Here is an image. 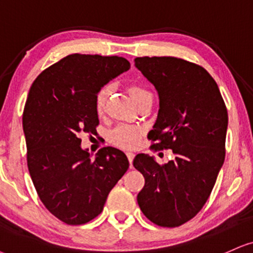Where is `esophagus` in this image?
<instances>
[{
  "label": "esophagus",
  "instance_id": "1",
  "mask_svg": "<svg viewBox=\"0 0 253 253\" xmlns=\"http://www.w3.org/2000/svg\"><path fill=\"white\" fill-rule=\"evenodd\" d=\"M126 157H127V160H129L130 164H132V161H133V157H135V154H133V152H131V151H127L126 152Z\"/></svg>",
  "mask_w": 253,
  "mask_h": 253
}]
</instances>
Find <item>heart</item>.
Here are the masks:
<instances>
[{
	"label": "heart",
	"mask_w": 253,
	"mask_h": 253,
	"mask_svg": "<svg viewBox=\"0 0 253 253\" xmlns=\"http://www.w3.org/2000/svg\"><path fill=\"white\" fill-rule=\"evenodd\" d=\"M110 91H111L110 85H105L98 90L95 97L96 111L97 112L103 111L109 95H110ZM129 93L135 102L143 97H145V96L151 95L148 90L138 85L130 86ZM141 135H142L141 127L132 126H120L115 127V129L110 132V135H109V139H110L112 144L120 146V148L130 149V148H133V146L138 143V139L139 137H141Z\"/></svg>",
	"instance_id": "b5f03b06"
}]
</instances>
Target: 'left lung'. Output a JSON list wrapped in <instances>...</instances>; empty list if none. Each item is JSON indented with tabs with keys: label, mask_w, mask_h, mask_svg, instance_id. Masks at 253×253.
I'll return each instance as SVG.
<instances>
[{
	"label": "left lung",
	"mask_w": 253,
	"mask_h": 253,
	"mask_svg": "<svg viewBox=\"0 0 253 253\" xmlns=\"http://www.w3.org/2000/svg\"><path fill=\"white\" fill-rule=\"evenodd\" d=\"M135 67L157 90L160 109L148 133L155 150L174 157L160 165L138 154L133 167L145 178L137 196L148 219L174 227L197 214L212 191L225 158L227 110L204 68L176 57H137Z\"/></svg>",
	"instance_id": "left-lung-1"
}]
</instances>
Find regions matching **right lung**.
Listing matches in <instances>:
<instances>
[{
  "mask_svg": "<svg viewBox=\"0 0 253 253\" xmlns=\"http://www.w3.org/2000/svg\"><path fill=\"white\" fill-rule=\"evenodd\" d=\"M129 69L118 56L73 54L42 71L28 93L22 118L28 169L44 207L65 224L97 217L129 168L123 151L108 146L91 158L80 138L96 132L98 90Z\"/></svg>",
  "mask_w": 253,
  "mask_h": 253,
  "instance_id": "obj_1",
  "label": "right lung"
}]
</instances>
